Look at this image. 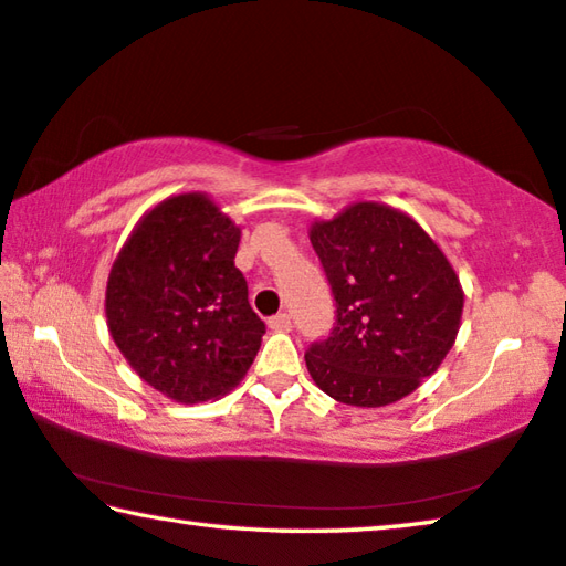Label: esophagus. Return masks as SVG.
Returning <instances> with one entry per match:
<instances>
[{
	"label": "esophagus",
	"mask_w": 566,
	"mask_h": 566,
	"mask_svg": "<svg viewBox=\"0 0 566 566\" xmlns=\"http://www.w3.org/2000/svg\"><path fill=\"white\" fill-rule=\"evenodd\" d=\"M269 327H272L274 333H284V331H290V327H292V317L286 315V312H280V315L269 317Z\"/></svg>",
	"instance_id": "1"
}]
</instances>
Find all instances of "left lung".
<instances>
[{
    "label": "left lung",
    "mask_w": 566,
    "mask_h": 566,
    "mask_svg": "<svg viewBox=\"0 0 566 566\" xmlns=\"http://www.w3.org/2000/svg\"><path fill=\"white\" fill-rule=\"evenodd\" d=\"M310 241L335 297V327L305 353L319 389L348 407H386L432 376L460 331L462 294L444 251L415 218L360 200Z\"/></svg>",
    "instance_id": "obj_1"
}]
</instances>
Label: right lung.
<instances>
[{
	"label": "right lung",
	"mask_w": 566,
	"mask_h": 566,
	"mask_svg": "<svg viewBox=\"0 0 566 566\" xmlns=\"http://www.w3.org/2000/svg\"><path fill=\"white\" fill-rule=\"evenodd\" d=\"M239 241L206 192H182L142 216L108 272V333L167 399H218L254 364L266 327L233 264Z\"/></svg>",
	"instance_id": "obj_1"
}]
</instances>
